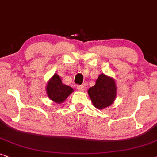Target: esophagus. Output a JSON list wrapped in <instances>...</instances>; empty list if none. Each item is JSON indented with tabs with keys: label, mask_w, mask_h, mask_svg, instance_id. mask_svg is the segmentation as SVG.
<instances>
[{
	"label": "esophagus",
	"mask_w": 157,
	"mask_h": 157,
	"mask_svg": "<svg viewBox=\"0 0 157 157\" xmlns=\"http://www.w3.org/2000/svg\"><path fill=\"white\" fill-rule=\"evenodd\" d=\"M77 89L80 91H83L85 90V87L83 85H77Z\"/></svg>",
	"instance_id": "1"
}]
</instances>
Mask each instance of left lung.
I'll return each mask as SVG.
<instances>
[{
	"label": "left lung",
	"mask_w": 157,
	"mask_h": 157,
	"mask_svg": "<svg viewBox=\"0 0 157 157\" xmlns=\"http://www.w3.org/2000/svg\"><path fill=\"white\" fill-rule=\"evenodd\" d=\"M87 93L94 106L102 110L113 103L117 93L116 82L112 77L100 74L95 85L89 88Z\"/></svg>",
	"instance_id": "left-lung-1"
}]
</instances>
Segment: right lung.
<instances>
[{
    "label": "right lung",
    "instance_id": "1",
    "mask_svg": "<svg viewBox=\"0 0 157 157\" xmlns=\"http://www.w3.org/2000/svg\"><path fill=\"white\" fill-rule=\"evenodd\" d=\"M46 90L48 97L52 101L60 104L63 103L74 90L68 85L63 84L59 75L55 73L48 82Z\"/></svg>",
    "mask_w": 157,
    "mask_h": 157
}]
</instances>
